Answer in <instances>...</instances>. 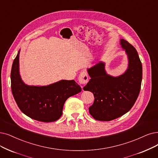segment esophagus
<instances>
[{"label":"esophagus","instance_id":"34e87169","mask_svg":"<svg viewBox=\"0 0 158 158\" xmlns=\"http://www.w3.org/2000/svg\"><path fill=\"white\" fill-rule=\"evenodd\" d=\"M78 81L80 84H86L88 82V75L86 72L82 71L81 72L78 77Z\"/></svg>","mask_w":158,"mask_h":158}]
</instances>
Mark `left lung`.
I'll return each mask as SVG.
<instances>
[{"label": "left lung", "instance_id": "obj_1", "mask_svg": "<svg viewBox=\"0 0 158 158\" xmlns=\"http://www.w3.org/2000/svg\"><path fill=\"white\" fill-rule=\"evenodd\" d=\"M120 44L128 60V68L123 74L115 77L107 74L102 61L87 69L91 79L84 90L94 94L89 111L97 121H110L124 115L134 106L140 92L143 68L138 53L127 41L120 40Z\"/></svg>", "mask_w": 158, "mask_h": 158}]
</instances>
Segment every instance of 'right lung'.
<instances>
[{
  "instance_id": "add662e5",
  "label": "right lung",
  "mask_w": 158,
  "mask_h": 158,
  "mask_svg": "<svg viewBox=\"0 0 158 158\" xmlns=\"http://www.w3.org/2000/svg\"><path fill=\"white\" fill-rule=\"evenodd\" d=\"M19 53L20 50L11 71V91L18 107L25 115L36 121H57L62 115L66 100L81 92V88L73 80H61L44 86L25 84L19 73Z\"/></svg>"
}]
</instances>
